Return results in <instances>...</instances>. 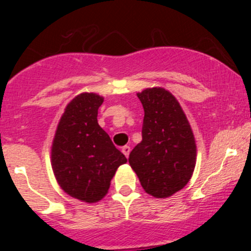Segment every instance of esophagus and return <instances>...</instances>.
<instances>
[{"label":"esophagus","mask_w":251,"mask_h":251,"mask_svg":"<svg viewBox=\"0 0 251 251\" xmlns=\"http://www.w3.org/2000/svg\"><path fill=\"white\" fill-rule=\"evenodd\" d=\"M130 151H131V149H130V147H128V146H124L123 149H121V151L125 154L126 158H128V155H130Z\"/></svg>","instance_id":"34e87169"}]
</instances>
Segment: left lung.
<instances>
[{
    "mask_svg": "<svg viewBox=\"0 0 251 251\" xmlns=\"http://www.w3.org/2000/svg\"><path fill=\"white\" fill-rule=\"evenodd\" d=\"M144 109L142 142L130 153L128 163L144 191L168 198L183 188L196 166V141L176 98L160 87L138 93Z\"/></svg>",
    "mask_w": 251,
    "mask_h": 251,
    "instance_id": "left-lung-1",
    "label": "left lung"
}]
</instances>
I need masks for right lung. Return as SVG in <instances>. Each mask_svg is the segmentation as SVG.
<instances>
[{"label":"right lung","mask_w":251,"mask_h":251,"mask_svg":"<svg viewBox=\"0 0 251 251\" xmlns=\"http://www.w3.org/2000/svg\"><path fill=\"white\" fill-rule=\"evenodd\" d=\"M103 98L81 93L65 108L52 146V168L69 196L96 203L107 194L116 169L127 159L98 125Z\"/></svg>","instance_id":"right-lung-1"}]
</instances>
